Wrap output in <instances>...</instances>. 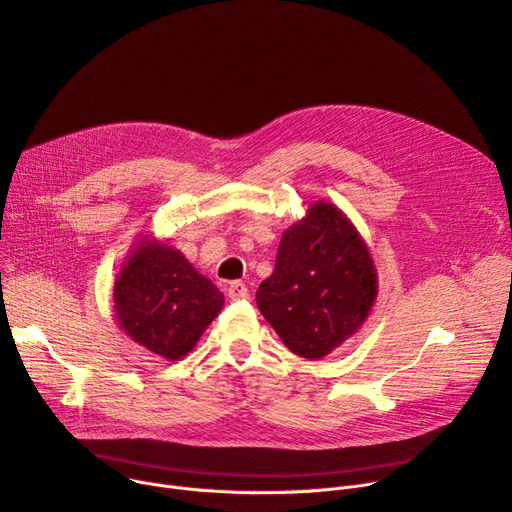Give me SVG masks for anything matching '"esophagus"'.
<instances>
[{"label":"esophagus","instance_id":"esophagus-1","mask_svg":"<svg viewBox=\"0 0 512 512\" xmlns=\"http://www.w3.org/2000/svg\"><path fill=\"white\" fill-rule=\"evenodd\" d=\"M228 297L232 301H245L249 299V288L245 282H230L228 286Z\"/></svg>","mask_w":512,"mask_h":512}]
</instances>
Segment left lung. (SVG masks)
<instances>
[{
	"label": "left lung",
	"mask_w": 512,
	"mask_h": 512,
	"mask_svg": "<svg viewBox=\"0 0 512 512\" xmlns=\"http://www.w3.org/2000/svg\"><path fill=\"white\" fill-rule=\"evenodd\" d=\"M375 297L378 274L365 240L336 205L315 201L282 234L257 307L294 355L313 361L365 324Z\"/></svg>",
	"instance_id": "obj_1"
}]
</instances>
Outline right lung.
<instances>
[{"label":"right lung","mask_w":512,"mask_h":512,"mask_svg":"<svg viewBox=\"0 0 512 512\" xmlns=\"http://www.w3.org/2000/svg\"><path fill=\"white\" fill-rule=\"evenodd\" d=\"M120 328L149 353L178 361L224 307V294L201 276L186 257L145 236L114 286Z\"/></svg>","instance_id":"add662e5"}]
</instances>
